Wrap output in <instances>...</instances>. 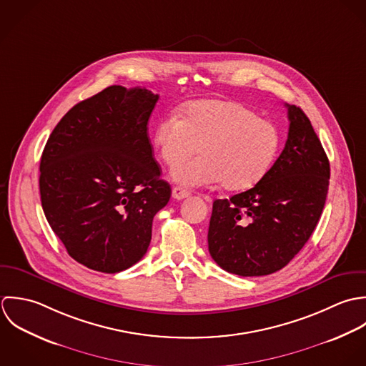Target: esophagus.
Instances as JSON below:
<instances>
[{
  "label": "esophagus",
  "mask_w": 366,
  "mask_h": 366,
  "mask_svg": "<svg viewBox=\"0 0 366 366\" xmlns=\"http://www.w3.org/2000/svg\"><path fill=\"white\" fill-rule=\"evenodd\" d=\"M189 195H191L189 191H187V189L182 188V187H174V189H172V198L177 199V201L185 199V198H188Z\"/></svg>",
  "instance_id": "esophagus-1"
}]
</instances>
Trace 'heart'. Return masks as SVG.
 <instances>
[{"label": "heart", "instance_id": "b5f03b06", "mask_svg": "<svg viewBox=\"0 0 366 366\" xmlns=\"http://www.w3.org/2000/svg\"><path fill=\"white\" fill-rule=\"evenodd\" d=\"M154 144L172 167L199 148L202 155L178 164L172 178L184 187L223 182L232 191L256 185L270 169L280 147L277 129L237 102L201 100L181 119L168 114L155 127Z\"/></svg>", "mask_w": 366, "mask_h": 366}]
</instances>
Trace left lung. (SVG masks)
<instances>
[{
  "instance_id": "left-lung-1",
  "label": "left lung",
  "mask_w": 366,
  "mask_h": 366,
  "mask_svg": "<svg viewBox=\"0 0 366 366\" xmlns=\"http://www.w3.org/2000/svg\"><path fill=\"white\" fill-rule=\"evenodd\" d=\"M289 110V136L282 154L250 189L217 199L208 230L212 259L229 273L272 274L302 249L322 214L330 161L305 113Z\"/></svg>"
}]
</instances>
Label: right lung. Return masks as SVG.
<instances>
[{"label":"right lung","mask_w":366,"mask_h":366,"mask_svg":"<svg viewBox=\"0 0 366 366\" xmlns=\"http://www.w3.org/2000/svg\"><path fill=\"white\" fill-rule=\"evenodd\" d=\"M158 94L109 86L56 124L41 157L42 209L77 263L102 273L143 259L171 197L147 133Z\"/></svg>","instance_id":"obj_1"}]
</instances>
